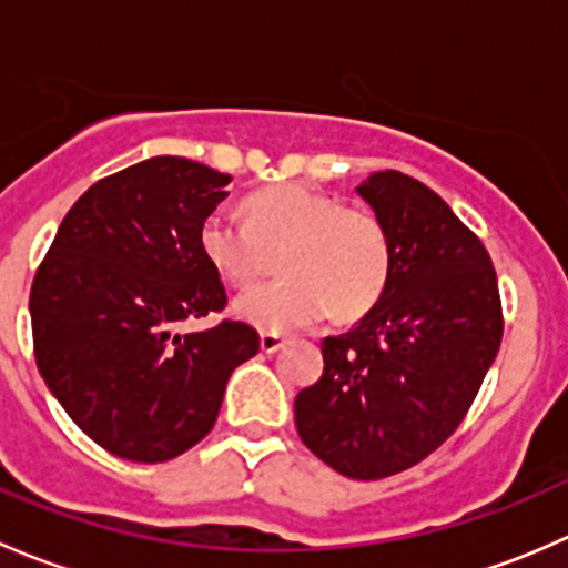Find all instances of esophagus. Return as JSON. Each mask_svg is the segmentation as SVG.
Listing matches in <instances>:
<instances>
[{
    "instance_id": "1",
    "label": "esophagus",
    "mask_w": 568,
    "mask_h": 568,
    "mask_svg": "<svg viewBox=\"0 0 568 568\" xmlns=\"http://www.w3.org/2000/svg\"><path fill=\"white\" fill-rule=\"evenodd\" d=\"M285 346V337L277 332H261V352L274 354Z\"/></svg>"
}]
</instances>
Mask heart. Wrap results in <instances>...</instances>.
I'll return each mask as SVG.
<instances>
[{"label":"heart","instance_id":"b5f03b06","mask_svg":"<svg viewBox=\"0 0 568 568\" xmlns=\"http://www.w3.org/2000/svg\"><path fill=\"white\" fill-rule=\"evenodd\" d=\"M200 250L233 288L255 283L277 252L283 277L233 305L239 318L268 332L302 329L329 311L343 321L365 316L393 274V242L379 216L300 183L252 194L247 220L231 209L211 211Z\"/></svg>","mask_w":568,"mask_h":568}]
</instances>
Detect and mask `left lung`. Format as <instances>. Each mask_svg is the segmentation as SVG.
<instances>
[{
  "mask_svg": "<svg viewBox=\"0 0 568 568\" xmlns=\"http://www.w3.org/2000/svg\"><path fill=\"white\" fill-rule=\"evenodd\" d=\"M393 242L385 296L324 337V374L294 400L302 443L346 478L415 467L473 406L503 341L497 274L437 192L385 170L357 186Z\"/></svg>",
  "mask_w": 568,
  "mask_h": 568,
  "instance_id": "8db88e82",
  "label": "left lung"
}]
</instances>
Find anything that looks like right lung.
<instances>
[{"label": "right lung", "instance_id": "1", "mask_svg": "<svg viewBox=\"0 0 568 568\" xmlns=\"http://www.w3.org/2000/svg\"><path fill=\"white\" fill-rule=\"evenodd\" d=\"M231 175L153 156L101 178L73 203L30 291L45 387L109 454L156 464L214 428L233 371L261 348L244 321L175 332L225 311L200 225Z\"/></svg>", "mask_w": 568, "mask_h": 568}]
</instances>
